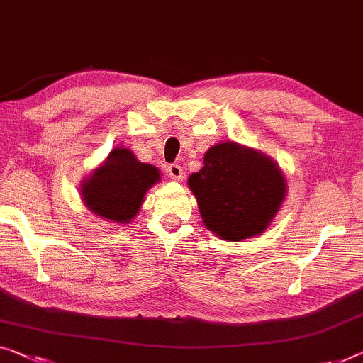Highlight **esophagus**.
Segmentation results:
<instances>
[{
  "mask_svg": "<svg viewBox=\"0 0 363 363\" xmlns=\"http://www.w3.org/2000/svg\"><path fill=\"white\" fill-rule=\"evenodd\" d=\"M167 176L171 177V179H174V181H179V179H182V167L179 166V164H169L167 166Z\"/></svg>",
  "mask_w": 363,
  "mask_h": 363,
  "instance_id": "34e87169",
  "label": "esophagus"
}]
</instances>
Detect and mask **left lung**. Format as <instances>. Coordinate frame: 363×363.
<instances>
[{
    "label": "left lung",
    "mask_w": 363,
    "mask_h": 363,
    "mask_svg": "<svg viewBox=\"0 0 363 363\" xmlns=\"http://www.w3.org/2000/svg\"><path fill=\"white\" fill-rule=\"evenodd\" d=\"M203 167L189 177L205 226L226 241L267 228L285 197L282 172L267 156L233 142L205 153Z\"/></svg>",
    "instance_id": "1"
}]
</instances>
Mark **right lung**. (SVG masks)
I'll return each instance as SVG.
<instances>
[{"instance_id": "right-lung-1", "label": "right lung", "mask_w": 363, "mask_h": 363, "mask_svg": "<svg viewBox=\"0 0 363 363\" xmlns=\"http://www.w3.org/2000/svg\"><path fill=\"white\" fill-rule=\"evenodd\" d=\"M155 166L140 163L127 148H113L109 158L83 184V200L91 212L117 223L137 216L145 192L160 181Z\"/></svg>"}]
</instances>
